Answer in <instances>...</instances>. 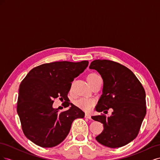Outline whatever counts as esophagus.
<instances>
[{
  "label": "esophagus",
  "instance_id": "esophagus-1",
  "mask_svg": "<svg viewBox=\"0 0 160 160\" xmlns=\"http://www.w3.org/2000/svg\"><path fill=\"white\" fill-rule=\"evenodd\" d=\"M85 117L86 118H88V119H91V115L89 113H85Z\"/></svg>",
  "mask_w": 160,
  "mask_h": 160
}]
</instances>
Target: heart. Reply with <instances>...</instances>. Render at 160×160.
I'll return each mask as SVG.
<instances>
[{
  "label": "heart",
  "mask_w": 160,
  "mask_h": 160,
  "mask_svg": "<svg viewBox=\"0 0 160 160\" xmlns=\"http://www.w3.org/2000/svg\"><path fill=\"white\" fill-rule=\"evenodd\" d=\"M99 77H100L97 73H95V72L89 74L88 76V80L89 84L91 85L99 78ZM74 103L77 107H78L79 108L86 111H89L92 108H93V106L94 105V100L91 98H81L77 99Z\"/></svg>",
  "instance_id": "b5f03b06"
}]
</instances>
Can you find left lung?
<instances>
[{"instance_id": "8db88e82", "label": "left lung", "mask_w": 160, "mask_h": 160, "mask_svg": "<svg viewBox=\"0 0 160 160\" xmlns=\"http://www.w3.org/2000/svg\"><path fill=\"white\" fill-rule=\"evenodd\" d=\"M89 68L98 71L103 81L96 111L105 113L113 109L110 117L103 113L91 117L103 125V131L95 139L108 148L124 146L138 136L146 116L145 89L133 72L119 62L95 60Z\"/></svg>"}]
</instances>
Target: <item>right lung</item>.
I'll return each instance as SVG.
<instances>
[{
  "label": "right lung",
  "mask_w": 160,
  "mask_h": 160,
  "mask_svg": "<svg viewBox=\"0 0 160 160\" xmlns=\"http://www.w3.org/2000/svg\"><path fill=\"white\" fill-rule=\"evenodd\" d=\"M89 62H52L31 69L19 86L17 113L25 136L42 148L61 143L69 133L72 122L83 118L85 113L69 101L72 81L88 67ZM57 98L65 101L59 112L52 107Z\"/></svg>",
  "instance_id": "right-lung-1"
}]
</instances>
